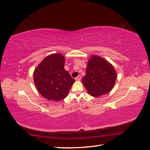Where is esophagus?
<instances>
[{
	"label": "esophagus",
	"mask_w": 150,
	"mask_h": 150,
	"mask_svg": "<svg viewBox=\"0 0 150 150\" xmlns=\"http://www.w3.org/2000/svg\"><path fill=\"white\" fill-rule=\"evenodd\" d=\"M81 79V76H78V77H76V78H75L76 81H80Z\"/></svg>",
	"instance_id": "1"
}]
</instances>
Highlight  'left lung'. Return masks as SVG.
Here are the masks:
<instances>
[{"label": "left lung", "instance_id": "obj_1", "mask_svg": "<svg viewBox=\"0 0 150 150\" xmlns=\"http://www.w3.org/2000/svg\"><path fill=\"white\" fill-rule=\"evenodd\" d=\"M116 78V72L112 64L103 57L94 55L88 62L82 82L89 94L98 98L111 91Z\"/></svg>", "mask_w": 150, "mask_h": 150}]
</instances>
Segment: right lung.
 Here are the masks:
<instances>
[{
    "label": "right lung",
    "mask_w": 150,
    "mask_h": 150,
    "mask_svg": "<svg viewBox=\"0 0 150 150\" xmlns=\"http://www.w3.org/2000/svg\"><path fill=\"white\" fill-rule=\"evenodd\" d=\"M65 58L61 54H50L36 67L34 81L38 92L51 101H59L67 97L75 80L64 69Z\"/></svg>",
    "instance_id": "add662e5"
}]
</instances>
